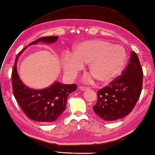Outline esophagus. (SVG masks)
<instances>
[{"mask_svg":"<svg viewBox=\"0 0 155 155\" xmlns=\"http://www.w3.org/2000/svg\"><path fill=\"white\" fill-rule=\"evenodd\" d=\"M88 87H83V86H80L79 87V89L81 90V91H87L88 89Z\"/></svg>","mask_w":155,"mask_h":155,"instance_id":"1","label":"esophagus"}]
</instances>
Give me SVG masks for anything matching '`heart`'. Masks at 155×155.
Listing matches in <instances>:
<instances>
[{"mask_svg": "<svg viewBox=\"0 0 155 155\" xmlns=\"http://www.w3.org/2000/svg\"><path fill=\"white\" fill-rule=\"evenodd\" d=\"M126 61L127 53L122 46L97 38L76 45L72 54L62 59V67L66 74L73 76L88 63L91 74L98 83L107 84L122 73Z\"/></svg>", "mask_w": 155, "mask_h": 155, "instance_id": "1", "label": "heart"}]
</instances>
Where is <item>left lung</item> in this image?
Here are the masks:
<instances>
[{
    "label": "left lung",
    "mask_w": 155,
    "mask_h": 155,
    "mask_svg": "<svg viewBox=\"0 0 155 155\" xmlns=\"http://www.w3.org/2000/svg\"><path fill=\"white\" fill-rule=\"evenodd\" d=\"M143 72L139 57L131 51L123 74L97 91L94 113L106 121L116 120L129 114L137 103L143 87Z\"/></svg>",
    "instance_id": "1"
}]
</instances>
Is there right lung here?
Listing matches in <instances>:
<instances>
[{
    "label": "right lung",
    "instance_id": "obj_1",
    "mask_svg": "<svg viewBox=\"0 0 155 155\" xmlns=\"http://www.w3.org/2000/svg\"><path fill=\"white\" fill-rule=\"evenodd\" d=\"M58 36L45 37L28 45H36L39 42L51 44L58 40ZM27 46L18 54L12 72V92L20 107L30 119L44 123L54 122L61 116L67 108V99L69 94L77 90V84H64L56 81L43 89L29 88L20 78L16 62L18 57Z\"/></svg>",
    "mask_w": 155,
    "mask_h": 155
}]
</instances>
